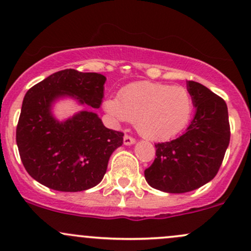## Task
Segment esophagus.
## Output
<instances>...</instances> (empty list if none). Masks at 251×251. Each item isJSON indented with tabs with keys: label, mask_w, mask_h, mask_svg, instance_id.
<instances>
[{
	"label": "esophagus",
	"mask_w": 251,
	"mask_h": 251,
	"mask_svg": "<svg viewBox=\"0 0 251 251\" xmlns=\"http://www.w3.org/2000/svg\"><path fill=\"white\" fill-rule=\"evenodd\" d=\"M134 143H135V139L134 138H132L131 135H127V134L124 135V144H125V145H132V144Z\"/></svg>",
	"instance_id": "1"
}]
</instances>
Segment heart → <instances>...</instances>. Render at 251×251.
I'll return each instance as SVG.
<instances>
[{"instance_id":"heart-1","label":"heart","mask_w":251,"mask_h":251,"mask_svg":"<svg viewBox=\"0 0 251 251\" xmlns=\"http://www.w3.org/2000/svg\"><path fill=\"white\" fill-rule=\"evenodd\" d=\"M103 107L120 122L135 123L145 139L168 140L188 125L194 101L183 86L140 81L123 88L119 98H108Z\"/></svg>"}]
</instances>
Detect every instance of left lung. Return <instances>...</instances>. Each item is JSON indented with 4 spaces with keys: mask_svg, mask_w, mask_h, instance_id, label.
<instances>
[{
    "mask_svg": "<svg viewBox=\"0 0 251 251\" xmlns=\"http://www.w3.org/2000/svg\"><path fill=\"white\" fill-rule=\"evenodd\" d=\"M188 91L194 120L177 139L154 144L157 157L144 172L152 188L169 194L192 191L214 179L230 142L226 101L200 82L188 81Z\"/></svg>",
    "mask_w": 251,
    "mask_h": 251,
    "instance_id": "8db88e82",
    "label": "left lung"
}]
</instances>
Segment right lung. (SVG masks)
I'll list each match as a JSON object with an SVG mask.
<instances>
[{
	"label": "right lung",
	"instance_id": "obj_1",
	"mask_svg": "<svg viewBox=\"0 0 251 251\" xmlns=\"http://www.w3.org/2000/svg\"><path fill=\"white\" fill-rule=\"evenodd\" d=\"M105 81L101 74L63 70L25 93L16 144L25 169L42 185L77 192L101 181L109 157L122 146L124 133L105 127L92 109L59 122L51 114V105L59 98L71 97L99 108Z\"/></svg>",
	"mask_w": 251,
	"mask_h": 251
}]
</instances>
